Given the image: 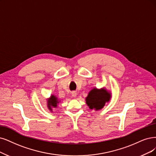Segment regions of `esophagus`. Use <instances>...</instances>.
Instances as JSON below:
<instances>
[{"instance_id": "obj_1", "label": "esophagus", "mask_w": 156, "mask_h": 156, "mask_svg": "<svg viewBox=\"0 0 156 156\" xmlns=\"http://www.w3.org/2000/svg\"><path fill=\"white\" fill-rule=\"evenodd\" d=\"M71 96H72L73 98H76V96H77V93H76V92H73V93H71Z\"/></svg>"}]
</instances>
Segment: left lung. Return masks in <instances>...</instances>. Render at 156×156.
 I'll return each instance as SVG.
<instances>
[{"label": "left lung", "instance_id": "obj_1", "mask_svg": "<svg viewBox=\"0 0 156 156\" xmlns=\"http://www.w3.org/2000/svg\"><path fill=\"white\" fill-rule=\"evenodd\" d=\"M111 92L107 90L105 87L98 89L94 87L92 89L85 98L86 104L90 109H94L95 111H100L105 106L111 98Z\"/></svg>", "mask_w": 156, "mask_h": 156}]
</instances>
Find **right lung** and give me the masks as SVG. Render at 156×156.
I'll return each instance as SVG.
<instances>
[{
  "label": "right lung",
  "instance_id": "right-lung-1",
  "mask_svg": "<svg viewBox=\"0 0 156 156\" xmlns=\"http://www.w3.org/2000/svg\"><path fill=\"white\" fill-rule=\"evenodd\" d=\"M61 102V100L53 94H51L49 98L47 99V106L51 112H53V108H57L58 105Z\"/></svg>",
  "mask_w": 156,
  "mask_h": 156
}]
</instances>
